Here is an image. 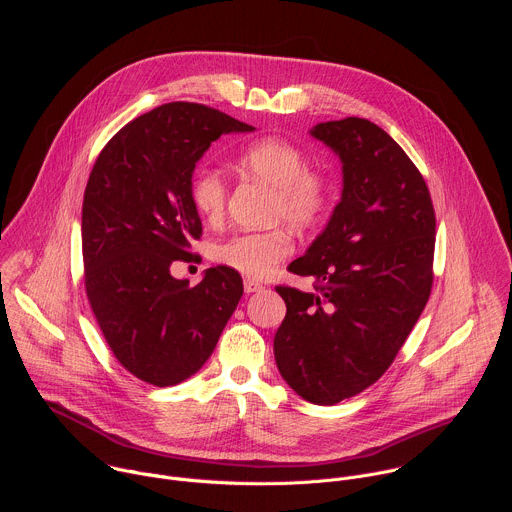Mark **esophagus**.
I'll use <instances>...</instances> for the list:
<instances>
[{
	"mask_svg": "<svg viewBox=\"0 0 512 512\" xmlns=\"http://www.w3.org/2000/svg\"><path fill=\"white\" fill-rule=\"evenodd\" d=\"M243 287H245V294H255V291L265 289V287H263V283H259V281H255V279H245Z\"/></svg>",
	"mask_w": 512,
	"mask_h": 512,
	"instance_id": "obj_1",
	"label": "esophagus"
}]
</instances>
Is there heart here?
<instances>
[{"label": "heart", "mask_w": 512, "mask_h": 512, "mask_svg": "<svg viewBox=\"0 0 512 512\" xmlns=\"http://www.w3.org/2000/svg\"><path fill=\"white\" fill-rule=\"evenodd\" d=\"M241 172L265 182L275 190L273 218L298 229L312 227L328 204V182L322 174L310 170L308 156L291 141L265 137L253 141L237 160ZM190 200L204 218H218L227 204L225 176L204 168L190 184ZM291 251L289 237L283 231L237 233L212 247V259L249 277H265Z\"/></svg>", "instance_id": "heart-1"}]
</instances>
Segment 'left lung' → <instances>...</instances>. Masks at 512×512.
<instances>
[{
  "mask_svg": "<svg viewBox=\"0 0 512 512\" xmlns=\"http://www.w3.org/2000/svg\"><path fill=\"white\" fill-rule=\"evenodd\" d=\"M310 135L342 164V194L324 231L289 271L316 291L275 287L285 318L273 352L283 381L334 405L391 367L431 291L435 214L427 184L399 143L369 119L318 123Z\"/></svg>",
  "mask_w": 512,
  "mask_h": 512,
  "instance_id": "1",
  "label": "left lung"
}]
</instances>
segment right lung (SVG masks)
Masks as SVG:
<instances>
[{
  "instance_id": "add662e5",
  "label": "right lung",
  "mask_w": 512,
  "mask_h": 512,
  "mask_svg": "<svg viewBox=\"0 0 512 512\" xmlns=\"http://www.w3.org/2000/svg\"><path fill=\"white\" fill-rule=\"evenodd\" d=\"M253 125L198 103H168L119 129L99 154L83 200L85 287L115 358L170 387L212 354L241 296V275L210 267L194 287L170 267L202 225L190 200L198 160L225 133Z\"/></svg>"
}]
</instances>
